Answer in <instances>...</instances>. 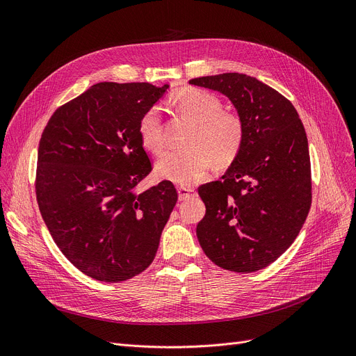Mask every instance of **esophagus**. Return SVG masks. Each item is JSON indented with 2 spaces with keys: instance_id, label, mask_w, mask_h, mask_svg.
Returning <instances> with one entry per match:
<instances>
[{
  "instance_id": "34e87169",
  "label": "esophagus",
  "mask_w": 356,
  "mask_h": 356,
  "mask_svg": "<svg viewBox=\"0 0 356 356\" xmlns=\"http://www.w3.org/2000/svg\"><path fill=\"white\" fill-rule=\"evenodd\" d=\"M177 193H179V199L180 200H186V199L196 196V191L191 189V188H179Z\"/></svg>"
}]
</instances>
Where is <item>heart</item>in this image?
<instances>
[{
  "mask_svg": "<svg viewBox=\"0 0 356 356\" xmlns=\"http://www.w3.org/2000/svg\"><path fill=\"white\" fill-rule=\"evenodd\" d=\"M179 114L195 124V131L181 152L167 153L156 164L159 177L179 186H192L207 176L213 164L229 163L239 152L244 138V125L238 115L222 111L213 93L197 88H183L170 97ZM143 147L156 156L164 149L161 112L153 106L144 112L138 124Z\"/></svg>",
  "mask_w": 356,
  "mask_h": 356,
  "instance_id": "1",
  "label": "heart"
}]
</instances>
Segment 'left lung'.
I'll list each match as a JSON object with an SVG mask.
<instances>
[{"label": "left lung", "mask_w": 356, "mask_h": 356, "mask_svg": "<svg viewBox=\"0 0 356 356\" xmlns=\"http://www.w3.org/2000/svg\"><path fill=\"white\" fill-rule=\"evenodd\" d=\"M227 97L244 125L228 170L197 189L207 215L196 235L216 266L252 273L286 252L312 203L310 157L305 127L282 93L244 73L189 81Z\"/></svg>", "instance_id": "1"}]
</instances>
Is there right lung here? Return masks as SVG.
Here are the masks:
<instances>
[{"mask_svg": "<svg viewBox=\"0 0 356 356\" xmlns=\"http://www.w3.org/2000/svg\"><path fill=\"white\" fill-rule=\"evenodd\" d=\"M168 88L97 83L56 111L40 138L43 220L70 263L99 282H125L153 263L177 202L168 180L137 193L152 172L138 124Z\"/></svg>", "mask_w": 356, "mask_h": 356, "instance_id": "1", "label": "right lung"}]
</instances>
